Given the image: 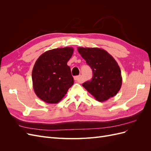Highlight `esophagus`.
<instances>
[{"label":"esophagus","mask_w":151,"mask_h":151,"mask_svg":"<svg viewBox=\"0 0 151 151\" xmlns=\"http://www.w3.org/2000/svg\"><path fill=\"white\" fill-rule=\"evenodd\" d=\"M74 80L76 81V82H77V83H82L81 76L74 77Z\"/></svg>","instance_id":"1"}]
</instances>
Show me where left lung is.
Segmentation results:
<instances>
[{
    "label": "left lung",
    "instance_id": "8db88e82",
    "mask_svg": "<svg viewBox=\"0 0 151 151\" xmlns=\"http://www.w3.org/2000/svg\"><path fill=\"white\" fill-rule=\"evenodd\" d=\"M81 57L93 72L90 81L83 86L98 101L115 96L122 84L121 70L114 58L106 50L98 48H77Z\"/></svg>",
    "mask_w": 151,
    "mask_h": 151
}]
</instances>
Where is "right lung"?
Listing matches in <instances>:
<instances>
[{"instance_id":"obj_1","label":"right lung","mask_w":151,"mask_h":151,"mask_svg":"<svg viewBox=\"0 0 151 151\" xmlns=\"http://www.w3.org/2000/svg\"><path fill=\"white\" fill-rule=\"evenodd\" d=\"M72 47L55 48L45 52L36 61L32 71L35 93L47 103H57L74 84L67 62L71 58Z\"/></svg>"}]
</instances>
